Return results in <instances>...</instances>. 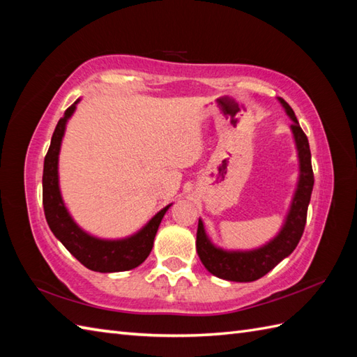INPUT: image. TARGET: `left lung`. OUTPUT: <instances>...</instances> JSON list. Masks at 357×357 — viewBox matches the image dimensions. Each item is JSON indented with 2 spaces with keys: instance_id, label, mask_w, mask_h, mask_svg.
<instances>
[{
  "instance_id": "left-lung-1",
  "label": "left lung",
  "mask_w": 357,
  "mask_h": 357,
  "mask_svg": "<svg viewBox=\"0 0 357 357\" xmlns=\"http://www.w3.org/2000/svg\"><path fill=\"white\" fill-rule=\"evenodd\" d=\"M287 116L293 121L290 126L296 151H298L299 176L290 206H288L284 222L280 225L276 236H273L264 245L252 250H225L213 244V241L206 231L202 219L198 222L196 231V252L201 262L211 275L233 280V282H252L267 275L276 265L293 253L299 244L307 221V210L312 198L314 176L312 169V153L305 133L298 123L293 109L282 98H278Z\"/></svg>"
}]
</instances>
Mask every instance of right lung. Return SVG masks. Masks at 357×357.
I'll list each match as a JSON object with an SVG mask.
<instances>
[{"label":"right lung","instance_id":"right-lung-1","mask_svg":"<svg viewBox=\"0 0 357 357\" xmlns=\"http://www.w3.org/2000/svg\"><path fill=\"white\" fill-rule=\"evenodd\" d=\"M81 101L78 98L69 109L64 112V116L58 121L55 132H53L50 147L44 158L43 172V206L44 215L47 219L52 233L77 259L89 270L100 273H116L136 268L147 259L156 231L159 229L165 211L173 204L165 206L162 210L141 227V229L130 234V236L119 239H102L87 233L84 229L75 222L70 211L67 210L61 188H59V151L66 133V127L72 115L77 110V105Z\"/></svg>","mask_w":357,"mask_h":357}]
</instances>
